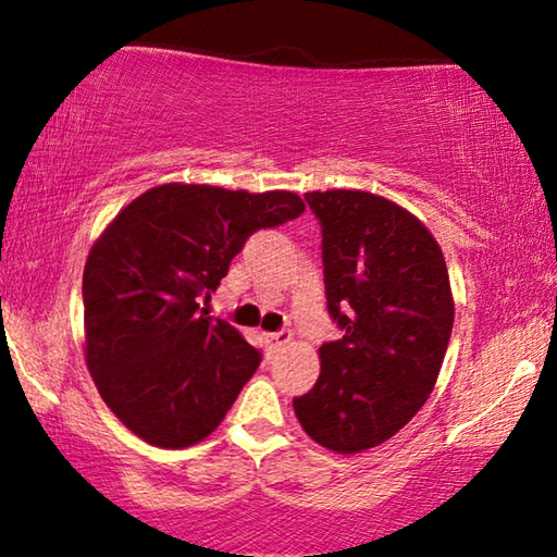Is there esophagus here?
Here are the masks:
<instances>
[{
    "label": "esophagus",
    "mask_w": 557,
    "mask_h": 557,
    "mask_svg": "<svg viewBox=\"0 0 557 557\" xmlns=\"http://www.w3.org/2000/svg\"><path fill=\"white\" fill-rule=\"evenodd\" d=\"M265 342L270 348H280L292 342V332L289 329H282V332H275V334H265Z\"/></svg>",
    "instance_id": "obj_1"
}]
</instances>
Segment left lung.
Listing matches in <instances>:
<instances>
[{
  "instance_id": "obj_1",
  "label": "left lung",
  "mask_w": 557,
  "mask_h": 557,
  "mask_svg": "<svg viewBox=\"0 0 557 557\" xmlns=\"http://www.w3.org/2000/svg\"><path fill=\"white\" fill-rule=\"evenodd\" d=\"M322 225L326 309L344 336L319 348L314 388L292 400L309 437L338 455L391 440L425 405L455 324L437 240L369 191L305 194Z\"/></svg>"
}]
</instances>
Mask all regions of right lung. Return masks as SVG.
<instances>
[{
	"instance_id": "right-lung-1",
	"label": "right lung",
	"mask_w": 557,
	"mask_h": 557,
	"mask_svg": "<svg viewBox=\"0 0 557 557\" xmlns=\"http://www.w3.org/2000/svg\"><path fill=\"white\" fill-rule=\"evenodd\" d=\"M305 213L292 191L164 184L137 196L83 272L86 361L102 400L154 447H191L221 425L262 354L201 297L256 231Z\"/></svg>"
}]
</instances>
